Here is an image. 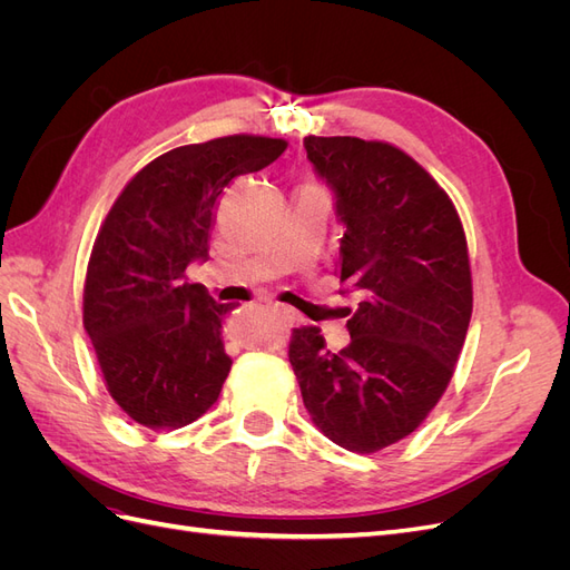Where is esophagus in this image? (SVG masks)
<instances>
[{
    "label": "esophagus",
    "mask_w": 570,
    "mask_h": 570,
    "mask_svg": "<svg viewBox=\"0 0 570 570\" xmlns=\"http://www.w3.org/2000/svg\"><path fill=\"white\" fill-rule=\"evenodd\" d=\"M273 308H275V312H278V314L283 316V321H285V323H289V325H295V323H299V314L295 312V308H289V306H283V304H275Z\"/></svg>",
    "instance_id": "esophagus-1"
}]
</instances>
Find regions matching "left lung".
Returning a JSON list of instances; mask_svg holds the SVG:
<instances>
[{
  "label": "left lung",
  "mask_w": 570,
  "mask_h": 570,
  "mask_svg": "<svg viewBox=\"0 0 570 570\" xmlns=\"http://www.w3.org/2000/svg\"><path fill=\"white\" fill-rule=\"evenodd\" d=\"M344 223L337 273L358 299L352 342L292 331L289 364L321 433L373 454L404 440L454 375L473 312L469 245L450 195L406 151L361 137H304Z\"/></svg>",
  "instance_id": "obj_1"
}]
</instances>
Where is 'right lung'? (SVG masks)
I'll return each mask as SVG.
<instances>
[{"label": "right lung", "instance_id": "add662e5", "mask_svg": "<svg viewBox=\"0 0 570 570\" xmlns=\"http://www.w3.org/2000/svg\"><path fill=\"white\" fill-rule=\"evenodd\" d=\"M285 149L262 135L176 147L137 170L101 223L82 325L109 394L135 423L176 430L218 400L233 366L220 340L230 306L185 283V271L209 256L223 189Z\"/></svg>", "mask_w": 570, "mask_h": 570}]
</instances>
